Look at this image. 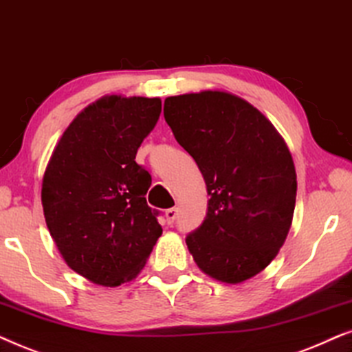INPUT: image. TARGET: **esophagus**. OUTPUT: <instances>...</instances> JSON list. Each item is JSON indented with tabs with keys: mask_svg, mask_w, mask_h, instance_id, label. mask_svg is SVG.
Wrapping results in <instances>:
<instances>
[{
	"mask_svg": "<svg viewBox=\"0 0 352 352\" xmlns=\"http://www.w3.org/2000/svg\"><path fill=\"white\" fill-rule=\"evenodd\" d=\"M177 220V209L172 208V209H167L166 210V222L167 225H173V222Z\"/></svg>",
	"mask_w": 352,
	"mask_h": 352,
	"instance_id": "34e87169",
	"label": "esophagus"
}]
</instances>
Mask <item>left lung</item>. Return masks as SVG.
Instances as JSON below:
<instances>
[{"label": "left lung", "mask_w": 352, "mask_h": 352, "mask_svg": "<svg viewBox=\"0 0 352 352\" xmlns=\"http://www.w3.org/2000/svg\"><path fill=\"white\" fill-rule=\"evenodd\" d=\"M164 117L210 196L204 222L186 236L191 256L217 282L252 278L292 227L298 184L287 143L261 111L227 91L168 96Z\"/></svg>", "instance_id": "obj_1"}]
</instances>
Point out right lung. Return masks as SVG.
<instances>
[{"label": "right lung", "mask_w": 352, "mask_h": 352, "mask_svg": "<svg viewBox=\"0 0 352 352\" xmlns=\"http://www.w3.org/2000/svg\"><path fill=\"white\" fill-rule=\"evenodd\" d=\"M161 109L159 98L102 96L70 122L46 166L48 230L65 264L96 285L133 280L162 235L144 198L151 175L135 162Z\"/></svg>", "instance_id": "add662e5"}]
</instances>
